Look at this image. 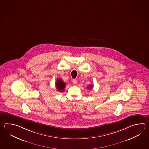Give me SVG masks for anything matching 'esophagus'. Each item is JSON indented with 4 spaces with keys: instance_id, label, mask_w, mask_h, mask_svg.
Returning a JSON list of instances; mask_svg holds the SVG:
<instances>
[{
    "instance_id": "1",
    "label": "esophagus",
    "mask_w": 149,
    "mask_h": 149,
    "mask_svg": "<svg viewBox=\"0 0 149 149\" xmlns=\"http://www.w3.org/2000/svg\"><path fill=\"white\" fill-rule=\"evenodd\" d=\"M72 82H73V84H76L77 83V80L76 79H73L72 80Z\"/></svg>"
}]
</instances>
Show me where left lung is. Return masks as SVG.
I'll use <instances>...</instances> for the list:
<instances>
[{
    "label": "left lung",
    "mask_w": 149,
    "mask_h": 149,
    "mask_svg": "<svg viewBox=\"0 0 149 149\" xmlns=\"http://www.w3.org/2000/svg\"><path fill=\"white\" fill-rule=\"evenodd\" d=\"M93 88V86H92V85H90L88 86V88Z\"/></svg>",
    "instance_id": "1"
}]
</instances>
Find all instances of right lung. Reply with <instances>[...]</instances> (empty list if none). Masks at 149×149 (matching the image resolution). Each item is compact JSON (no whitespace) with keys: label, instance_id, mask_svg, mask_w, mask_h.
<instances>
[{"label":"right lung","instance_id":"obj_1","mask_svg":"<svg viewBox=\"0 0 149 149\" xmlns=\"http://www.w3.org/2000/svg\"><path fill=\"white\" fill-rule=\"evenodd\" d=\"M66 86L65 83L61 79H58L56 83V87L58 91L62 92L65 90V88Z\"/></svg>","mask_w":149,"mask_h":149}]
</instances>
